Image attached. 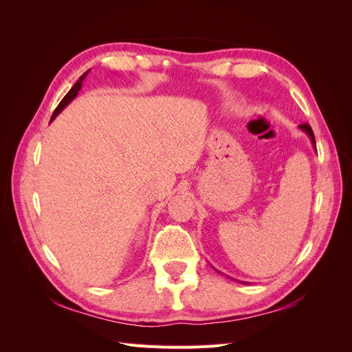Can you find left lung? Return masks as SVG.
<instances>
[{"instance_id":"obj_1","label":"left lung","mask_w":352,"mask_h":352,"mask_svg":"<svg viewBox=\"0 0 352 352\" xmlns=\"http://www.w3.org/2000/svg\"><path fill=\"white\" fill-rule=\"evenodd\" d=\"M298 127H300V129H301L304 133H307V135H308V138H310V141H311L313 146L316 148V140H314V133H313L311 126L308 124V123H302V124H300Z\"/></svg>"}]
</instances>
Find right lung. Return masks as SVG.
I'll return each instance as SVG.
<instances>
[{
    "label": "right lung",
    "instance_id": "add662e5",
    "mask_svg": "<svg viewBox=\"0 0 352 352\" xmlns=\"http://www.w3.org/2000/svg\"><path fill=\"white\" fill-rule=\"evenodd\" d=\"M89 73V70L88 72H85L83 74H82V76L79 78V80L76 82V83H74L73 85V88L67 92V95H66V97L65 98H63L61 100V102L57 105V109L54 110V113H52V117H51V120H50V123L52 122V120H54L56 119V117L63 111V110H65V107H67V105L72 102V100H74V98H76V95H78V92L80 91V88H82V82L85 80V78H87V74Z\"/></svg>",
    "mask_w": 352,
    "mask_h": 352
}]
</instances>
